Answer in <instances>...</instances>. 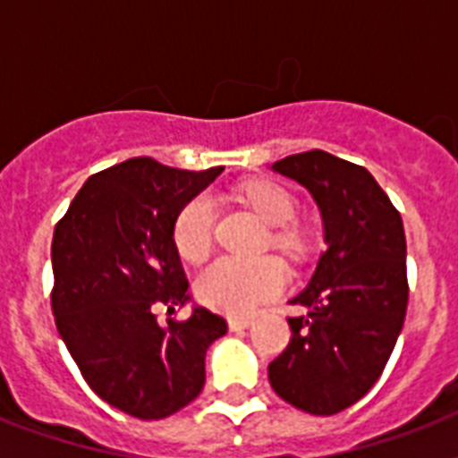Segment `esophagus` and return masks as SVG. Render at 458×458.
<instances>
[{
    "instance_id": "esophagus-1",
    "label": "esophagus",
    "mask_w": 458,
    "mask_h": 458,
    "mask_svg": "<svg viewBox=\"0 0 458 458\" xmlns=\"http://www.w3.org/2000/svg\"><path fill=\"white\" fill-rule=\"evenodd\" d=\"M228 326L230 330H244V327L251 326V318L250 316H230Z\"/></svg>"
}]
</instances>
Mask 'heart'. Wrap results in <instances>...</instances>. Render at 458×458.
I'll return each instance as SVG.
<instances>
[{"mask_svg":"<svg viewBox=\"0 0 458 458\" xmlns=\"http://www.w3.org/2000/svg\"><path fill=\"white\" fill-rule=\"evenodd\" d=\"M242 197L268 225H276L271 235L280 250L297 254L304 247L301 233L290 221L297 216V201L285 187L257 180L244 185ZM216 201L211 194L201 192L180 208L173 223V242L182 259L199 264L208 257L214 244ZM287 285V268L283 261L266 259L221 257L197 276V297L211 309L225 313H250L261 301L278 297Z\"/></svg>","mask_w":458,"mask_h":458,"instance_id":"heart-1","label":"heart"}]
</instances>
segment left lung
<instances>
[{
  "label": "left lung",
  "instance_id": "obj_1",
  "mask_svg": "<svg viewBox=\"0 0 458 458\" xmlns=\"http://www.w3.org/2000/svg\"><path fill=\"white\" fill-rule=\"evenodd\" d=\"M304 185L326 230L306 290L290 304L293 337L268 363L278 397L313 416L356 404L377 383L402 333L409 304L402 216L363 165L311 149L273 164Z\"/></svg>",
  "mask_w": 458,
  "mask_h": 458
}]
</instances>
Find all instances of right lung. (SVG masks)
<instances>
[{
  "mask_svg": "<svg viewBox=\"0 0 458 458\" xmlns=\"http://www.w3.org/2000/svg\"><path fill=\"white\" fill-rule=\"evenodd\" d=\"M221 171L128 158L88 178L54 228L56 330L85 383L135 419H165L199 397L208 344L228 333L204 306L157 320L158 306L190 301L175 216Z\"/></svg>",
  "mask_w": 458,
  "mask_h": 458,
  "instance_id": "1",
  "label": "right lung"
}]
</instances>
